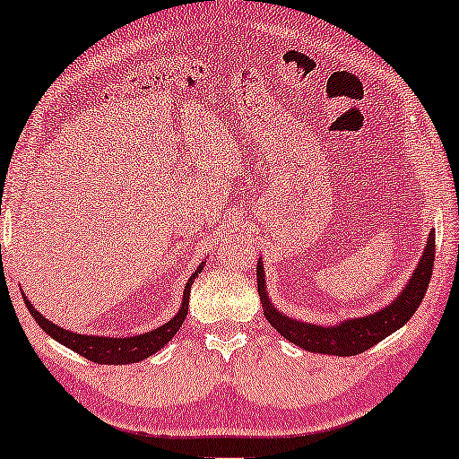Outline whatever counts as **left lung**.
<instances>
[{
    "instance_id": "obj_1",
    "label": "left lung",
    "mask_w": 459,
    "mask_h": 459,
    "mask_svg": "<svg viewBox=\"0 0 459 459\" xmlns=\"http://www.w3.org/2000/svg\"><path fill=\"white\" fill-rule=\"evenodd\" d=\"M432 267H435V234L429 236V244L422 259L418 263V269L413 272L410 284L405 290L399 294V299L393 305L385 307V309L372 313V316L359 317V319H347V322L334 325V328H324V325L303 324L297 319L286 317L278 313L269 303L265 294V278H263V265H256V280H259V294L263 300V313H265L267 322L280 332L288 341L299 344L313 353H325V355H359L382 338L393 334L401 325L410 322V317L416 313V309L422 303L426 290H429Z\"/></svg>"
}]
</instances>
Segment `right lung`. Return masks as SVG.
<instances>
[{
  "mask_svg": "<svg viewBox=\"0 0 459 459\" xmlns=\"http://www.w3.org/2000/svg\"><path fill=\"white\" fill-rule=\"evenodd\" d=\"M200 269H203V265H200L196 272L192 273L190 280H187L186 294H184V300H181V309L178 316H175L171 322L160 325V328L146 332V334H140V336L106 338V336L74 334V332H71V330H62L56 324L48 322L46 317L39 316V311H37L27 299H24V305H27L30 316L35 317V322L39 324L49 336L65 344V347L73 349L74 353L83 355L85 359L96 361V363H135V361L146 359V357L156 353V351H160L175 334H178V330L181 328V324H184V319L187 316L190 288L194 284V280H196V275L200 273Z\"/></svg>",
  "mask_w": 459,
  "mask_h": 459,
  "instance_id": "1",
  "label": "right lung"
}]
</instances>
